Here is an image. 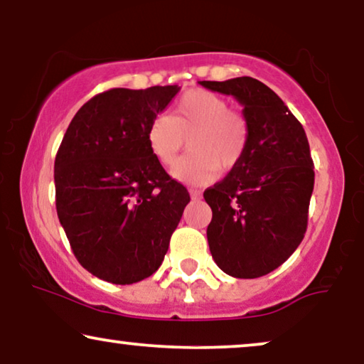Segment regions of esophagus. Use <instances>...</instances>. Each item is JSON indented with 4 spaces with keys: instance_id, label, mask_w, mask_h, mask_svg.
<instances>
[{
    "instance_id": "34e87169",
    "label": "esophagus",
    "mask_w": 364,
    "mask_h": 364,
    "mask_svg": "<svg viewBox=\"0 0 364 364\" xmlns=\"http://www.w3.org/2000/svg\"><path fill=\"white\" fill-rule=\"evenodd\" d=\"M202 197V193L198 191H193V188H191V198L192 200H198V198Z\"/></svg>"
}]
</instances>
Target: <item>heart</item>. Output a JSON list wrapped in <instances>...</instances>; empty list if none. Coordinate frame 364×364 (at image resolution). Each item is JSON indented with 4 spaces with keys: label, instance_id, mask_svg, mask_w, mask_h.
Masks as SVG:
<instances>
[{
    "label": "heart",
    "instance_id": "obj_1",
    "mask_svg": "<svg viewBox=\"0 0 364 364\" xmlns=\"http://www.w3.org/2000/svg\"><path fill=\"white\" fill-rule=\"evenodd\" d=\"M147 146L156 161L171 167L186 146L191 154L181 159L172 177L188 186H207L218 171L230 172L242 162L250 142V124L232 111L225 97L192 89L176 102L172 116L159 114L147 127Z\"/></svg>",
    "mask_w": 364,
    "mask_h": 364
}]
</instances>
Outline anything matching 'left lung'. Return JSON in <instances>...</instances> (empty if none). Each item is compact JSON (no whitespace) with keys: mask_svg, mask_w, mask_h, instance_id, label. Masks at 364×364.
<instances>
[{"mask_svg":"<svg viewBox=\"0 0 364 364\" xmlns=\"http://www.w3.org/2000/svg\"><path fill=\"white\" fill-rule=\"evenodd\" d=\"M233 96L250 124L242 162L207 188V240L220 270L235 278L267 275L288 260L306 232L315 183L306 134L285 102L258 79L200 81Z\"/></svg>","mask_w":364,"mask_h":364,"instance_id":"1","label":"left lung"}]
</instances>
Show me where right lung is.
<instances>
[{
  "mask_svg": "<svg viewBox=\"0 0 364 364\" xmlns=\"http://www.w3.org/2000/svg\"><path fill=\"white\" fill-rule=\"evenodd\" d=\"M178 86L116 87L76 112L54 161L56 210L77 262L94 277L131 285L162 265L187 188L147 146V127Z\"/></svg>",
  "mask_w": 364,
  "mask_h": 364,
  "instance_id": "right-lung-1",
  "label": "right lung"
}]
</instances>
